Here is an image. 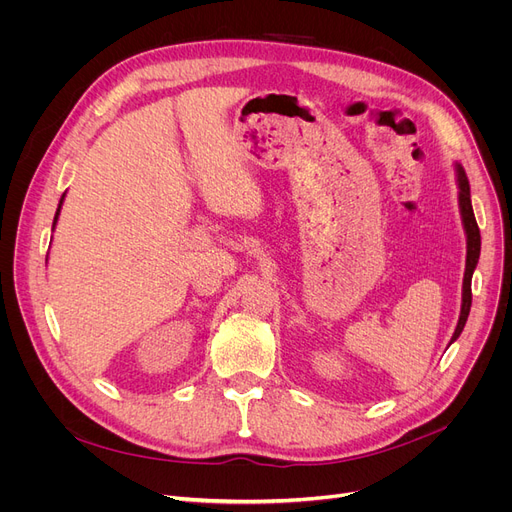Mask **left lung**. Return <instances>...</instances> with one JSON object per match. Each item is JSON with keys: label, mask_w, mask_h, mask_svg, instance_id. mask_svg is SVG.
I'll return each mask as SVG.
<instances>
[{"label": "left lung", "mask_w": 512, "mask_h": 512, "mask_svg": "<svg viewBox=\"0 0 512 512\" xmlns=\"http://www.w3.org/2000/svg\"><path fill=\"white\" fill-rule=\"evenodd\" d=\"M454 172H456V186H459V211H461V222L465 228V236H467V261H465V276H463V303H461V315H459V324L454 328V334L450 338V344L461 336L467 317L471 311V278L479 261V251H481V236H479V228L475 222V213L471 207V188H469V180L465 174V168L454 161Z\"/></svg>", "instance_id": "1"}]
</instances>
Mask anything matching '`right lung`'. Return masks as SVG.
<instances>
[{"label": "right lung", "mask_w": 512, "mask_h": 512, "mask_svg": "<svg viewBox=\"0 0 512 512\" xmlns=\"http://www.w3.org/2000/svg\"><path fill=\"white\" fill-rule=\"evenodd\" d=\"M64 197H66V193L62 195V199H60V203H58V209H56V218H53V226H51V230H56V224H58V218H60V211H62V203H64ZM47 261V259H45Z\"/></svg>", "instance_id": "add662e5"}]
</instances>
